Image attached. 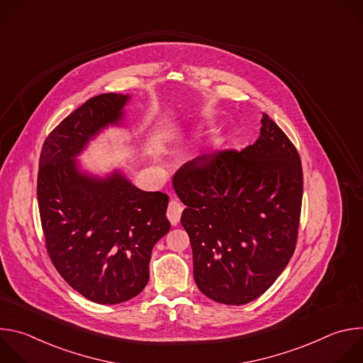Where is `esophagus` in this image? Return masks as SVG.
<instances>
[{
  "instance_id": "esophagus-1",
  "label": "esophagus",
  "mask_w": 363,
  "mask_h": 363,
  "mask_svg": "<svg viewBox=\"0 0 363 363\" xmlns=\"http://www.w3.org/2000/svg\"><path fill=\"white\" fill-rule=\"evenodd\" d=\"M181 213H182V205L178 201H171L169 206H168L167 216H168V220L171 221L172 225H177L179 223Z\"/></svg>"
}]
</instances>
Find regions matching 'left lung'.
Here are the masks:
<instances>
[{"instance_id": "1", "label": "left lung", "mask_w": 363, "mask_h": 363, "mask_svg": "<svg viewBox=\"0 0 363 363\" xmlns=\"http://www.w3.org/2000/svg\"><path fill=\"white\" fill-rule=\"evenodd\" d=\"M174 189L186 205L198 289L233 306L260 297L289 264L298 230L303 172L286 133L263 113L252 145L186 162Z\"/></svg>"}]
</instances>
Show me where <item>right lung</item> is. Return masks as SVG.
Listing matches in <instances>:
<instances>
[{"instance_id": "add662e5", "label": "right lung", "mask_w": 363, "mask_h": 363, "mask_svg": "<svg viewBox=\"0 0 363 363\" xmlns=\"http://www.w3.org/2000/svg\"><path fill=\"white\" fill-rule=\"evenodd\" d=\"M130 94L89 99L45 139L37 198L45 247L60 276L99 304L138 296L149 280L153 245L171 228L169 196L142 191L122 169L96 175L77 158L108 128L125 126Z\"/></svg>"}]
</instances>
